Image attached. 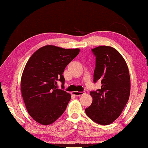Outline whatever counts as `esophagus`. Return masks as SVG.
Here are the masks:
<instances>
[{"label":"esophagus","mask_w":148,"mask_h":148,"mask_svg":"<svg viewBox=\"0 0 148 148\" xmlns=\"http://www.w3.org/2000/svg\"><path fill=\"white\" fill-rule=\"evenodd\" d=\"M73 94L75 95H76V96H81V95H84V94H85V92H73Z\"/></svg>","instance_id":"obj_1"}]
</instances>
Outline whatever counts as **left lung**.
<instances>
[{
	"label": "left lung",
	"instance_id": "8db88e82",
	"mask_svg": "<svg viewBox=\"0 0 148 148\" xmlns=\"http://www.w3.org/2000/svg\"><path fill=\"white\" fill-rule=\"evenodd\" d=\"M92 51L96 56L93 81H101L102 86L90 93L93 101L85 113L97 124L109 125L120 116L130 95L128 66L113 47L100 46Z\"/></svg>",
	"mask_w": 148,
	"mask_h": 148
}]
</instances>
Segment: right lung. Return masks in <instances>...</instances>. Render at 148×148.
<instances>
[{
  "label": "right lung",
  "instance_id": "obj_1",
  "mask_svg": "<svg viewBox=\"0 0 148 148\" xmlns=\"http://www.w3.org/2000/svg\"><path fill=\"white\" fill-rule=\"evenodd\" d=\"M79 52V48L46 45L27 61L21 77V93L29 114L36 122L49 125L65 110L71 95L56 88L57 81L64 84V68Z\"/></svg>",
  "mask_w": 148,
  "mask_h": 148
}]
</instances>
